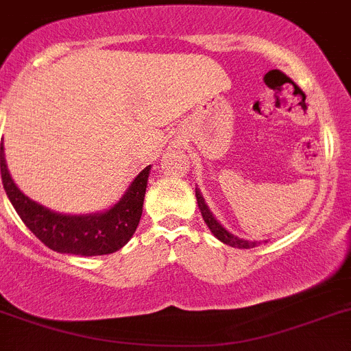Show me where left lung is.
<instances>
[{
  "instance_id": "left-lung-1",
  "label": "left lung",
  "mask_w": 351,
  "mask_h": 351,
  "mask_svg": "<svg viewBox=\"0 0 351 351\" xmlns=\"http://www.w3.org/2000/svg\"><path fill=\"white\" fill-rule=\"evenodd\" d=\"M196 202H198L199 212H202L203 220H205V223L208 226V229L213 232V236H215L219 241H222L223 245L232 246V248H243V250H248V248H253V246H256L255 241H246V239H241V238H238V236L231 234L229 231H226V229H223L222 226L217 222L215 217L210 213L208 206L205 205V199H203V196L199 195L198 189H196Z\"/></svg>"
}]
</instances>
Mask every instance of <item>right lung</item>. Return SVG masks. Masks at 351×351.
I'll use <instances>...</instances> for the list:
<instances>
[{
  "mask_svg": "<svg viewBox=\"0 0 351 351\" xmlns=\"http://www.w3.org/2000/svg\"><path fill=\"white\" fill-rule=\"evenodd\" d=\"M0 169L3 188L13 208L43 245L60 253L93 256L117 252L132 238L141 219L152 167H145L139 172L123 198L108 212L86 217L55 213L29 199L10 178L3 145L0 146Z\"/></svg>",
  "mask_w": 351,
  "mask_h": 351,
  "instance_id": "right-lung-1",
  "label": "right lung"
}]
</instances>
